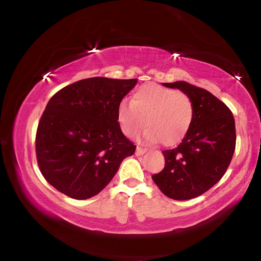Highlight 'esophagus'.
Wrapping results in <instances>:
<instances>
[{
  "label": "esophagus",
  "mask_w": 261,
  "mask_h": 261,
  "mask_svg": "<svg viewBox=\"0 0 261 261\" xmlns=\"http://www.w3.org/2000/svg\"><path fill=\"white\" fill-rule=\"evenodd\" d=\"M146 152H147L146 148H143V147L138 146V147H137V149H136V155H143V154L146 153Z\"/></svg>",
  "instance_id": "34e87169"
}]
</instances>
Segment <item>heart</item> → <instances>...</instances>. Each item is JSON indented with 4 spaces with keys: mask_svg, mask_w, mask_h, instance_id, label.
<instances>
[{
    "mask_svg": "<svg viewBox=\"0 0 261 261\" xmlns=\"http://www.w3.org/2000/svg\"><path fill=\"white\" fill-rule=\"evenodd\" d=\"M117 118L127 137L136 136L145 124V138L170 146L178 143L191 126L193 103L183 92L151 83L139 87L132 101H122Z\"/></svg>",
    "mask_w": 261,
    "mask_h": 261,
    "instance_id": "obj_1",
    "label": "heart"
}]
</instances>
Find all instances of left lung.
<instances>
[{"mask_svg":"<svg viewBox=\"0 0 261 261\" xmlns=\"http://www.w3.org/2000/svg\"><path fill=\"white\" fill-rule=\"evenodd\" d=\"M163 85L189 95L193 120L182 143L162 152L165 168L152 178L171 199H192L208 191L226 174L236 147L235 118L226 103L204 88L187 82Z\"/></svg>","mask_w":261,"mask_h":261,"instance_id":"1","label":"left lung"}]
</instances>
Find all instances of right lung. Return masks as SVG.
<instances>
[{"label":"right lung","instance_id":"1","mask_svg":"<svg viewBox=\"0 0 261 261\" xmlns=\"http://www.w3.org/2000/svg\"><path fill=\"white\" fill-rule=\"evenodd\" d=\"M136 84V78L82 79L48 101L35 135V153L42 176L57 191L78 200L93 197L135 153L117 110Z\"/></svg>","mask_w":261,"mask_h":261}]
</instances>
